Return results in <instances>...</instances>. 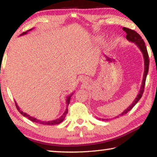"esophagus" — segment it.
<instances>
[{"label": "esophagus", "mask_w": 157, "mask_h": 157, "mask_svg": "<svg viewBox=\"0 0 157 157\" xmlns=\"http://www.w3.org/2000/svg\"><path fill=\"white\" fill-rule=\"evenodd\" d=\"M81 81H83V83H88V79H87L86 78H82Z\"/></svg>", "instance_id": "34e87169"}]
</instances>
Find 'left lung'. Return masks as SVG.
<instances>
[{
	"label": "left lung",
	"mask_w": 157,
	"mask_h": 157,
	"mask_svg": "<svg viewBox=\"0 0 157 157\" xmlns=\"http://www.w3.org/2000/svg\"><path fill=\"white\" fill-rule=\"evenodd\" d=\"M123 30L126 32L127 33V35H126V38H127V40L130 41V42L135 43L136 44L138 48H140L141 52L143 53V58H144V62H145V71H144V74H143V78L142 81V86L140 87V90L139 91V93L136 97V98L135 99L134 101H133L132 104L127 108V109H125L124 111H123L121 114H120V116H122L125 114H127L128 112L132 109V108L135 106L136 104H137V102L139 101L140 99L142 97L143 92H144V88H145V81H146V77H147L148 70H149V65H150V60H149V56L148 53L147 51V48H146L145 44L143 40L142 37H140V35L137 33L135 30L129 29V28L123 27ZM119 115V116H120ZM119 116H116V117H119ZM98 120H108V119H101V118H98Z\"/></svg>",
	"instance_id": "left-lung-1"
}]
</instances>
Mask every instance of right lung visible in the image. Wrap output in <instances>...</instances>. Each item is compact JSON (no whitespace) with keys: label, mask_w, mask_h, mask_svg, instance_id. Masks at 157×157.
Instances as JSON below:
<instances>
[{"label":"right lung","mask_w":157,"mask_h":157,"mask_svg":"<svg viewBox=\"0 0 157 157\" xmlns=\"http://www.w3.org/2000/svg\"><path fill=\"white\" fill-rule=\"evenodd\" d=\"M32 29H33V28H31V29L27 30V31L24 32L21 35H23L26 34V33H27L28 31H30V30H31ZM72 94H74V93H72ZM72 94H71L70 95H69L68 97H67V100H66V102H67V107H68V105H69V101H70V98H71V97L72 96ZM15 104H16L17 109L18 110H19V111L20 112V113L22 114L23 115H24V117H27L28 119H29V120H30V121L34 122H36V123H39V124H43V125H56V124H60V123H61L64 120H65L66 115H67V113H68L67 108L66 110H65V113H64L63 114V115H62L61 117H59L58 119H56V120H52V121H42V120H39L36 119V118L33 117H31V116H30L29 115H28L27 113H24L23 111H21V110H20L19 107L18 106V105H17L16 101H15Z\"/></svg>","instance_id":"right-lung-1"}]
</instances>
